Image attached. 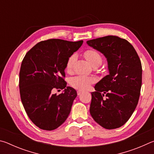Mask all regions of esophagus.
<instances>
[{"label":"esophagus","instance_id":"1","mask_svg":"<svg viewBox=\"0 0 154 154\" xmlns=\"http://www.w3.org/2000/svg\"><path fill=\"white\" fill-rule=\"evenodd\" d=\"M82 91H80V90H78V91H77V95H78V96H79V95L82 94Z\"/></svg>","mask_w":154,"mask_h":154}]
</instances>
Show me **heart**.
Segmentation results:
<instances>
[{
    "mask_svg": "<svg viewBox=\"0 0 154 154\" xmlns=\"http://www.w3.org/2000/svg\"><path fill=\"white\" fill-rule=\"evenodd\" d=\"M84 56L89 61L90 63L94 67H97L100 66L103 62V57L101 54L98 51L95 49H88L84 52ZM76 60V56L75 55H72L68 59L66 64V69L68 72L71 71L72 67ZM94 82L92 78L83 76H77L72 78L71 82V84L75 89L79 90H85L90 86V84Z\"/></svg>",
    "mask_w": 154,
    "mask_h": 154,
    "instance_id": "obj_1",
    "label": "heart"
}]
</instances>
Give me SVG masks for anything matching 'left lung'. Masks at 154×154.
<instances>
[{
  "label": "left lung",
  "mask_w": 154,
  "mask_h": 154,
  "mask_svg": "<svg viewBox=\"0 0 154 154\" xmlns=\"http://www.w3.org/2000/svg\"><path fill=\"white\" fill-rule=\"evenodd\" d=\"M87 44L105 56L109 72L91 93L90 114L104 128H118L128 120L139 102L141 62L133 46L117 36L90 40Z\"/></svg>",
  "instance_id": "obj_1"
}]
</instances>
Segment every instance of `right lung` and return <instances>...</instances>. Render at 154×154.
I'll use <instances>...</instances> for the list:
<instances>
[{"mask_svg":"<svg viewBox=\"0 0 154 154\" xmlns=\"http://www.w3.org/2000/svg\"><path fill=\"white\" fill-rule=\"evenodd\" d=\"M83 42L56 38L43 41L23 59L19 81L21 100L28 118L41 129H56L71 112L77 94L74 88L66 87L64 70L68 59ZM54 88L65 90L59 95H52Z\"/></svg>","mask_w":154,"mask_h":154,"instance_id":"obj_1","label":"right lung"}]
</instances>
